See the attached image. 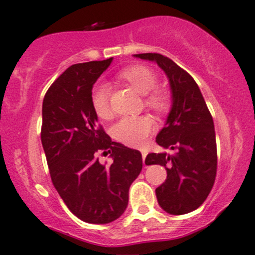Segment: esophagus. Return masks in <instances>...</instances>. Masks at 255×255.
<instances>
[{
	"label": "esophagus",
	"mask_w": 255,
	"mask_h": 255,
	"mask_svg": "<svg viewBox=\"0 0 255 255\" xmlns=\"http://www.w3.org/2000/svg\"><path fill=\"white\" fill-rule=\"evenodd\" d=\"M140 152H141V156H142V160H145V158H146V156H147V151H146V150H144V148H141V150H140Z\"/></svg>",
	"instance_id": "esophagus-1"
}]
</instances>
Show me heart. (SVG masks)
<instances>
[{"mask_svg":"<svg viewBox=\"0 0 255 255\" xmlns=\"http://www.w3.org/2000/svg\"><path fill=\"white\" fill-rule=\"evenodd\" d=\"M119 83L126 84L142 95L146 109L151 110L158 118L165 116L171 109V93L166 87L157 85V74L142 64L125 67L116 74ZM91 107L96 115L108 120L113 115L110 105L109 89L105 85H96L91 91ZM153 130V122L150 116H126L120 119L111 128V135L122 144L139 147L142 146Z\"/></svg>","mask_w":255,"mask_h":255,"instance_id":"obj_1","label":"heart"}]
</instances>
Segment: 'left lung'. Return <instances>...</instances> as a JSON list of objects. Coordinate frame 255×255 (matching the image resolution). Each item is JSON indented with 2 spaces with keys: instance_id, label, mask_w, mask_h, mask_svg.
<instances>
[{
  "instance_id": "1",
  "label": "left lung",
  "mask_w": 255,
  "mask_h": 255,
  "mask_svg": "<svg viewBox=\"0 0 255 255\" xmlns=\"http://www.w3.org/2000/svg\"><path fill=\"white\" fill-rule=\"evenodd\" d=\"M135 56L156 61L168 75L172 92L171 111L156 142L176 153H148L145 159L147 165H163L168 174L156 189L158 204L170 215L192 212L206 200L217 174L211 113L194 79L174 61L152 52Z\"/></svg>"
}]
</instances>
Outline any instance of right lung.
Instances as JSON below:
<instances>
[{"label":"right lung","instance_id":"add662e5","mask_svg":"<svg viewBox=\"0 0 255 255\" xmlns=\"http://www.w3.org/2000/svg\"><path fill=\"white\" fill-rule=\"evenodd\" d=\"M111 61L73 64L43 101L40 137L52 184L69 211L92 224L110 223L125 212L130 184L142 169L141 153L111 141L91 107L93 84ZM99 151L114 162L101 165Z\"/></svg>","mask_w":255,"mask_h":255}]
</instances>
